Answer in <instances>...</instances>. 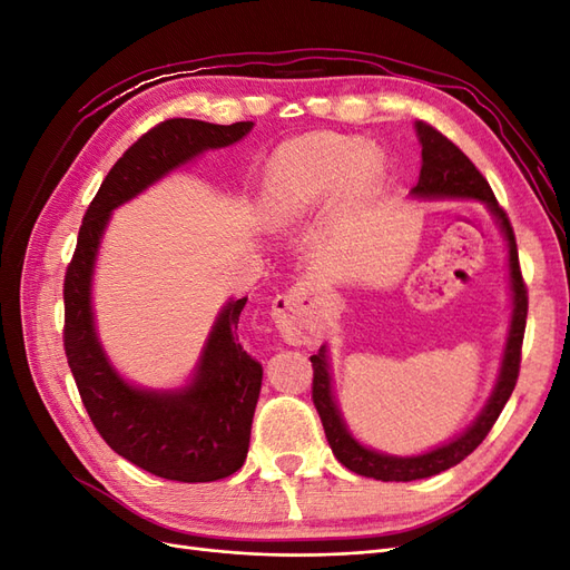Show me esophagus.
I'll use <instances>...</instances> for the list:
<instances>
[{"instance_id":"obj_1","label":"esophagus","mask_w":570,"mask_h":570,"mask_svg":"<svg viewBox=\"0 0 570 570\" xmlns=\"http://www.w3.org/2000/svg\"><path fill=\"white\" fill-rule=\"evenodd\" d=\"M271 316L289 344H308L321 335V302L314 285L297 283L273 299Z\"/></svg>"}]
</instances>
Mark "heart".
<instances>
[{
    "label": "heart",
    "mask_w": 570,
    "mask_h": 570,
    "mask_svg": "<svg viewBox=\"0 0 570 570\" xmlns=\"http://www.w3.org/2000/svg\"><path fill=\"white\" fill-rule=\"evenodd\" d=\"M383 154L354 135L312 132L283 145L268 164L264 216L289 226L344 185L366 195L383 178Z\"/></svg>",
    "instance_id": "heart-1"
}]
</instances>
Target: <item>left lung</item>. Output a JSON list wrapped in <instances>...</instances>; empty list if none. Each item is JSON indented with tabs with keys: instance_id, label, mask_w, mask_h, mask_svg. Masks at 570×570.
I'll return each instance as SVG.
<instances>
[{
	"instance_id": "obj_1",
	"label": "left lung",
	"mask_w": 570,
	"mask_h": 570,
	"mask_svg": "<svg viewBox=\"0 0 570 570\" xmlns=\"http://www.w3.org/2000/svg\"><path fill=\"white\" fill-rule=\"evenodd\" d=\"M421 147H423V166L419 183L413 185L411 195L416 197H463V199H478L488 206V209L497 216L499 226H502L507 243H509V271H511V289H513V316H511V331L504 350L502 371H499L497 387L490 396L488 406L482 409L478 421L465 430V433L450 444H442L438 450L421 454V456H387L377 454L373 450L361 446L344 428L340 411L333 402L331 390V373H327L325 361V347H321L318 354L312 356L314 366V383H312V400L321 416L327 444H331L333 454L342 465H347L350 471L375 478L383 482H409L438 475L446 469H452L459 461L469 456L475 446L488 438L492 425L497 423L499 413L507 406L509 396L519 381L521 371V347L525 335V318H528V287L519 264V247H515V235L511 228V220L507 212L499 206L490 183L480 174L475 164L465 157V154L442 135L438 128L419 120L416 124Z\"/></svg>"
}]
</instances>
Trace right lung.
I'll return each instance as SVG.
<instances>
[{"mask_svg":"<svg viewBox=\"0 0 570 570\" xmlns=\"http://www.w3.org/2000/svg\"><path fill=\"white\" fill-rule=\"evenodd\" d=\"M195 118H168L126 149L82 216L78 245L63 278V350L85 411L116 454L142 471L178 482H212L243 469L264 368L237 337L247 297L230 302L206 342L195 381L178 392L128 385L101 352L90 283L109 214L168 170L206 149L228 147L252 130Z\"/></svg>","mask_w":570,"mask_h":570,"instance_id":"obj_1","label":"right lung"}]
</instances>
